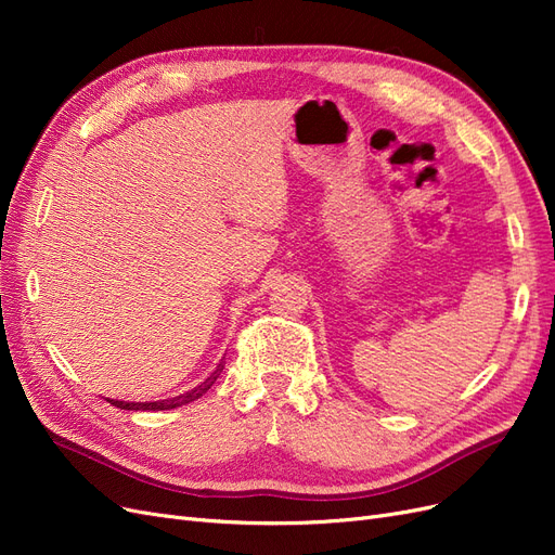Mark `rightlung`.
Returning a JSON list of instances; mask_svg holds the SVG:
<instances>
[{"label": "right lung", "mask_w": 555, "mask_h": 555, "mask_svg": "<svg viewBox=\"0 0 555 555\" xmlns=\"http://www.w3.org/2000/svg\"><path fill=\"white\" fill-rule=\"evenodd\" d=\"M224 371V359L217 363V367L215 371L210 373V377L206 379V382H201L198 386H194L192 391H188V393H180V396H176V398H169V400H155V402H127V400H108L111 405H115V408H120V410H150V412H159V410H173V408H180V405H188V402H194L196 398H201L204 396L210 386L215 384V379L220 377V373Z\"/></svg>", "instance_id": "right-lung-1"}]
</instances>
